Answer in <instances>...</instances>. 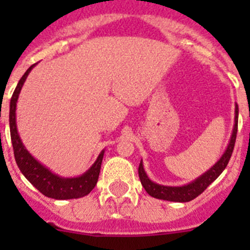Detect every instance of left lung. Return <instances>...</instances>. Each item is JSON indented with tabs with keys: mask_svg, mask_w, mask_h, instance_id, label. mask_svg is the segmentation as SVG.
<instances>
[{
	"mask_svg": "<svg viewBox=\"0 0 250 250\" xmlns=\"http://www.w3.org/2000/svg\"><path fill=\"white\" fill-rule=\"evenodd\" d=\"M237 131H238V106H235V118H234V127L233 132H231L230 140L229 144L225 149L224 154L222 158L216 161L215 164L207 170L204 174L190 182L189 184L182 185V187H167V185H161L158 183H154L150 180L149 176L146 175L144 170V165H143V160L140 161L139 165V178H140L141 185L144 187L146 193L152 198L161 200H167V202H178V203H187L190 200L195 199L196 196L200 195L203 191L207 189L211 183L215 180L220 174L223 173V170L227 167L230 156L233 154L234 144H235V139H237Z\"/></svg>",
	"mask_w": 250,
	"mask_h": 250,
	"instance_id": "8db88e82",
	"label": "left lung"
}]
</instances>
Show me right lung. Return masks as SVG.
I'll use <instances>...</instances> for the list:
<instances>
[{
  "label": "right lung",
  "instance_id": "add662e5",
  "mask_svg": "<svg viewBox=\"0 0 250 250\" xmlns=\"http://www.w3.org/2000/svg\"><path fill=\"white\" fill-rule=\"evenodd\" d=\"M36 63L27 68L25 75L20 79L16 89L13 91L12 98L10 103V132L11 141H12L13 154H15V160L17 163V167L21 170V173L25 175L31 184L36 188L40 193H42L45 196L52 198L57 200L66 199H77L87 195L92 190L98 183L99 174H100L101 163H103L104 152L105 150L99 154L98 159L94 164L91 165L87 171L76 178H63L57 174L52 173L48 167L41 164L39 160L31 155L28 150L26 149L21 138L17 131L16 124V105L19 100V95L21 92L22 86L25 83L28 74L31 70L35 67Z\"/></svg>",
  "mask_w": 250,
  "mask_h": 250
}]
</instances>
